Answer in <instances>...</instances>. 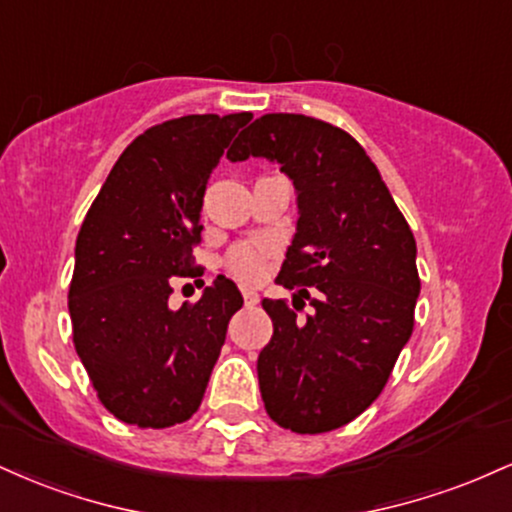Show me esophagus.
<instances>
[{
	"mask_svg": "<svg viewBox=\"0 0 512 512\" xmlns=\"http://www.w3.org/2000/svg\"><path fill=\"white\" fill-rule=\"evenodd\" d=\"M243 298H245V305L260 303V293H257L255 289H243Z\"/></svg>",
	"mask_w": 512,
	"mask_h": 512,
	"instance_id": "34e87169",
	"label": "esophagus"
}]
</instances>
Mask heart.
Listing matches in <instances>:
<instances>
[{"label":"heart","mask_w":512,"mask_h":512,"mask_svg":"<svg viewBox=\"0 0 512 512\" xmlns=\"http://www.w3.org/2000/svg\"><path fill=\"white\" fill-rule=\"evenodd\" d=\"M272 248L267 243H240L228 252L226 264L233 274L245 281H257L264 274Z\"/></svg>","instance_id":"obj_1"}]
</instances>
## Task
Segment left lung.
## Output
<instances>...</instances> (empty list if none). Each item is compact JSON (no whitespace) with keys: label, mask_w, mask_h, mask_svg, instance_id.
Masks as SVG:
<instances>
[{"label":"left lung","mask_w":512,"mask_h":512,"mask_svg":"<svg viewBox=\"0 0 512 512\" xmlns=\"http://www.w3.org/2000/svg\"><path fill=\"white\" fill-rule=\"evenodd\" d=\"M226 156L279 163L298 195L296 236L276 276L298 291L293 308L262 301L274 325L257 358L264 409L293 433L342 428L378 399L414 330V233L363 146L330 122L262 115ZM303 297L316 310L298 318Z\"/></svg>","instance_id":"8db88e82"}]
</instances>
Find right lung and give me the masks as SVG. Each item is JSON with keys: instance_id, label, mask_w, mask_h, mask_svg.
<instances>
[{"instance_id": "obj_1", "label": "right lung", "mask_w": 512, "mask_h": 512, "mask_svg": "<svg viewBox=\"0 0 512 512\" xmlns=\"http://www.w3.org/2000/svg\"><path fill=\"white\" fill-rule=\"evenodd\" d=\"M250 113L185 115L139 134L93 199L69 284L74 349L103 407L139 428H168L202 404L226 327L243 305L219 274L197 303L168 305L178 276H202L204 190Z\"/></svg>"}]
</instances>
